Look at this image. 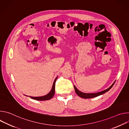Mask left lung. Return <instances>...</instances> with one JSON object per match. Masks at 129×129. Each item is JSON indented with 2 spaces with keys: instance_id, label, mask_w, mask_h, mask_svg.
Listing matches in <instances>:
<instances>
[{
  "instance_id": "1",
  "label": "left lung",
  "mask_w": 129,
  "mask_h": 129,
  "mask_svg": "<svg viewBox=\"0 0 129 129\" xmlns=\"http://www.w3.org/2000/svg\"><path fill=\"white\" fill-rule=\"evenodd\" d=\"M115 81L112 84V85L110 86L109 88H108V89L104 90V91H101V92H97V93H83L82 92L79 91L77 88V87L73 85V86H74V88H75V91L76 93L77 94V95H78L80 97L82 98H84V99H91V98H95V97H96V96H98L99 95H101L105 93H106V92L108 91L110 89H111L113 86L114 85V83H115Z\"/></svg>"
}]
</instances>
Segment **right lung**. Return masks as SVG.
<instances>
[{"instance_id":"obj_1","label":"right lung","mask_w":129,"mask_h":129,"mask_svg":"<svg viewBox=\"0 0 129 129\" xmlns=\"http://www.w3.org/2000/svg\"><path fill=\"white\" fill-rule=\"evenodd\" d=\"M58 77L55 79L53 83V85L52 87V88L50 90V91L49 92L46 94V95L44 96H40V97H33V96H30V98L32 99L35 100H37V101H46V100H48L51 99L54 95V91H55V83H56V81L57 80Z\"/></svg>"}]
</instances>
